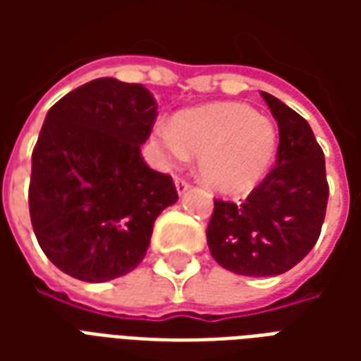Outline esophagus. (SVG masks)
<instances>
[{
	"mask_svg": "<svg viewBox=\"0 0 361 361\" xmlns=\"http://www.w3.org/2000/svg\"><path fill=\"white\" fill-rule=\"evenodd\" d=\"M189 181L183 180V178H176V189H178V195H183L185 191H189Z\"/></svg>",
	"mask_w": 361,
	"mask_h": 361,
	"instance_id": "obj_1",
	"label": "esophagus"
}]
</instances>
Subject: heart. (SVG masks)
I'll return each instance as SVG.
<instances>
[{
	"label": "heart",
	"mask_w": 361,
	"mask_h": 361,
	"mask_svg": "<svg viewBox=\"0 0 361 361\" xmlns=\"http://www.w3.org/2000/svg\"><path fill=\"white\" fill-rule=\"evenodd\" d=\"M154 142L166 164L201 157V178L222 193H238L269 172L279 131L245 104H207L180 114L172 126H158Z\"/></svg>",
	"instance_id": "b5f03b06"
}]
</instances>
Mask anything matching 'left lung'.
Segmentation results:
<instances>
[{"mask_svg": "<svg viewBox=\"0 0 361 361\" xmlns=\"http://www.w3.org/2000/svg\"><path fill=\"white\" fill-rule=\"evenodd\" d=\"M279 123L276 166L243 203L214 201L207 242L214 261L242 276H276L302 261L325 220V157L310 123L261 92Z\"/></svg>", "mask_w": 361, "mask_h": 361, "instance_id": "1", "label": "left lung"}]
</instances>
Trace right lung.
Here are the masks:
<instances>
[{
  "instance_id": "right-lung-1",
  "label": "right lung",
  "mask_w": 361,
  "mask_h": 361,
  "mask_svg": "<svg viewBox=\"0 0 361 361\" xmlns=\"http://www.w3.org/2000/svg\"><path fill=\"white\" fill-rule=\"evenodd\" d=\"M157 108L142 85L104 77L46 114L32 150L28 209L46 257L69 276L106 282L133 271L158 214L178 201L172 178L141 157Z\"/></svg>"
}]
</instances>
